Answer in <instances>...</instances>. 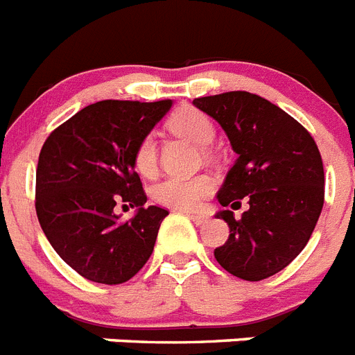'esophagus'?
Here are the masks:
<instances>
[{
  "mask_svg": "<svg viewBox=\"0 0 355 355\" xmlns=\"http://www.w3.org/2000/svg\"><path fill=\"white\" fill-rule=\"evenodd\" d=\"M184 214L189 215L190 219H192L196 224H205V223H207V215H202V214H190V211H184Z\"/></svg>",
  "mask_w": 355,
  "mask_h": 355,
  "instance_id": "1",
  "label": "esophagus"
}]
</instances>
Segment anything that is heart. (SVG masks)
<instances>
[{"label": "heart", "instance_id": "b5f03b06", "mask_svg": "<svg viewBox=\"0 0 355 355\" xmlns=\"http://www.w3.org/2000/svg\"><path fill=\"white\" fill-rule=\"evenodd\" d=\"M172 132L192 141L199 147H207L214 140L215 129L210 118L198 109H181L171 118ZM136 171L144 175H153L157 168L156 141L153 136H145L135 153ZM214 190V181L208 175L193 178H166L153 189V198L163 207L175 210H196L205 198Z\"/></svg>", "mask_w": 355, "mask_h": 355}]
</instances>
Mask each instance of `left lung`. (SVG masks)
<instances>
[{
    "instance_id": "1",
    "label": "left lung",
    "mask_w": 355,
    "mask_h": 355,
    "mask_svg": "<svg viewBox=\"0 0 355 355\" xmlns=\"http://www.w3.org/2000/svg\"><path fill=\"white\" fill-rule=\"evenodd\" d=\"M193 105L228 136L237 159L226 174L217 211L230 237L214 255L233 277L259 282L277 275L302 253L314 232L325 198V174L316 141L295 118L248 91L202 96Z\"/></svg>"
}]
</instances>
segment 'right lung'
<instances>
[{
  "mask_svg": "<svg viewBox=\"0 0 355 355\" xmlns=\"http://www.w3.org/2000/svg\"><path fill=\"white\" fill-rule=\"evenodd\" d=\"M171 107L172 100H102L80 109L42 145L35 174L39 224L80 277L116 286L153 255L168 211L145 207L135 153ZM116 202L137 208L131 220H119Z\"/></svg>",
  "mask_w": 355,
  "mask_h": 355,
  "instance_id": "1",
  "label": "right lung"
}]
</instances>
